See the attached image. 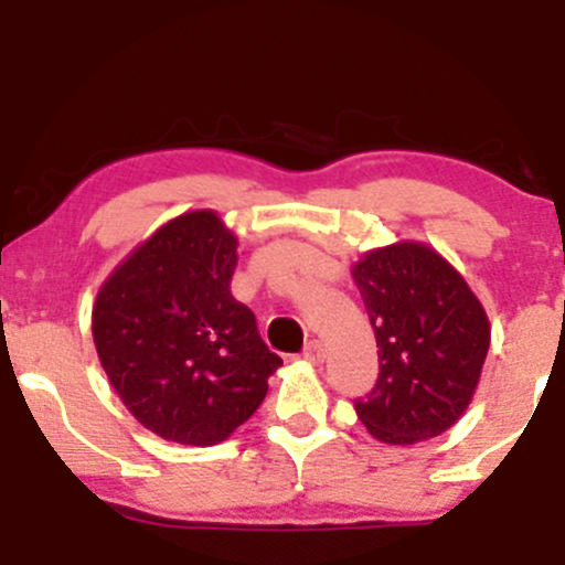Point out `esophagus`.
<instances>
[{
	"mask_svg": "<svg viewBox=\"0 0 565 565\" xmlns=\"http://www.w3.org/2000/svg\"><path fill=\"white\" fill-rule=\"evenodd\" d=\"M302 359L310 361V364H323V359H327V348H323V342L319 340L308 342L302 350Z\"/></svg>",
	"mask_w": 565,
	"mask_h": 565,
	"instance_id": "obj_1",
	"label": "esophagus"
}]
</instances>
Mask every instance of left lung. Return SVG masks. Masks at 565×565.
<instances>
[{
  "instance_id": "8db88e82",
  "label": "left lung",
  "mask_w": 565,
  "mask_h": 565,
  "mask_svg": "<svg viewBox=\"0 0 565 565\" xmlns=\"http://www.w3.org/2000/svg\"><path fill=\"white\" fill-rule=\"evenodd\" d=\"M377 337L380 374L355 414L382 444L436 438L470 406L489 353L483 305L436 249L401 242L353 265Z\"/></svg>"
}]
</instances>
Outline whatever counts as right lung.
<instances>
[{"instance_id": "add662e5", "label": "right lung", "mask_w": 565, "mask_h": 565, "mask_svg": "<svg viewBox=\"0 0 565 565\" xmlns=\"http://www.w3.org/2000/svg\"><path fill=\"white\" fill-rule=\"evenodd\" d=\"M236 244L212 210L185 212L97 291V359L129 414L164 440H225L257 412L281 366L255 313L231 295Z\"/></svg>"}]
</instances>
